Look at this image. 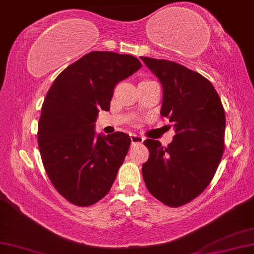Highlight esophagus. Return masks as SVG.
I'll use <instances>...</instances> for the list:
<instances>
[{
	"mask_svg": "<svg viewBox=\"0 0 254 254\" xmlns=\"http://www.w3.org/2000/svg\"><path fill=\"white\" fill-rule=\"evenodd\" d=\"M130 139H131V144H142L143 140H144L142 136L135 135V134L130 135Z\"/></svg>",
	"mask_w": 254,
	"mask_h": 254,
	"instance_id": "esophagus-1",
	"label": "esophagus"
}]
</instances>
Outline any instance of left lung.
I'll use <instances>...</instances> for the list:
<instances>
[{
  "label": "left lung",
  "instance_id": "8db88e82",
  "mask_svg": "<svg viewBox=\"0 0 254 254\" xmlns=\"http://www.w3.org/2000/svg\"><path fill=\"white\" fill-rule=\"evenodd\" d=\"M140 59L162 85L160 114L176 131L167 147L144 140L150 157L143 179L155 198L176 208L198 196L216 174L225 149V110L213 85L198 72L173 61Z\"/></svg>",
  "mask_w": 254,
  "mask_h": 254
}]
</instances>
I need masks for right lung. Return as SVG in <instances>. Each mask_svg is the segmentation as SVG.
I'll list each match as a JSON object with an SVG mask.
<instances>
[{
	"instance_id": "obj_1",
	"label": "right lung",
	"mask_w": 254,
	"mask_h": 254,
	"mask_svg": "<svg viewBox=\"0 0 254 254\" xmlns=\"http://www.w3.org/2000/svg\"><path fill=\"white\" fill-rule=\"evenodd\" d=\"M142 67L129 54L94 51L68 65L53 81L38 122V147L51 183L78 206L109 193L131 139L116 131L96 135L100 110H110L114 89Z\"/></svg>"
}]
</instances>
